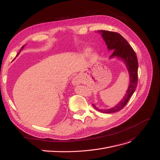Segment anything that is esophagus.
I'll list each match as a JSON object with an SVG mask.
<instances>
[{
    "label": "esophagus",
    "mask_w": 160,
    "mask_h": 160,
    "mask_svg": "<svg viewBox=\"0 0 160 160\" xmlns=\"http://www.w3.org/2000/svg\"><path fill=\"white\" fill-rule=\"evenodd\" d=\"M72 84L73 85L76 86V85L80 84L81 80H80V78H79L78 76H75L74 78L72 79Z\"/></svg>",
    "instance_id": "34e87169"
}]
</instances>
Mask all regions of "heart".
<instances>
[{
  "instance_id": "obj_1",
  "label": "heart",
  "mask_w": 160,
  "mask_h": 160,
  "mask_svg": "<svg viewBox=\"0 0 160 160\" xmlns=\"http://www.w3.org/2000/svg\"><path fill=\"white\" fill-rule=\"evenodd\" d=\"M90 52H91V50H90V48H88V49H86V50L84 51V54H85L86 56L88 55V54L90 53ZM93 57H94V59H97V58H98V54H94L93 55Z\"/></svg>"
}]
</instances>
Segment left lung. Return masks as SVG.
I'll return each instance as SVG.
<instances>
[{
  "instance_id": "obj_1",
  "label": "left lung",
  "mask_w": 160,
  "mask_h": 160,
  "mask_svg": "<svg viewBox=\"0 0 160 160\" xmlns=\"http://www.w3.org/2000/svg\"><path fill=\"white\" fill-rule=\"evenodd\" d=\"M105 41L108 50H113V53L110 58L116 57L122 59L127 67L130 75V84L126 94L123 99L118 104L110 109L100 110L98 109L94 104H92L96 110L106 114H111L119 112L123 109L131 96L135 92L138 84V62L136 54L128 41L119 33L107 30H98Z\"/></svg>"
}]
</instances>
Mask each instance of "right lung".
I'll return each instance as SVG.
<instances>
[{
	"mask_svg": "<svg viewBox=\"0 0 160 160\" xmlns=\"http://www.w3.org/2000/svg\"><path fill=\"white\" fill-rule=\"evenodd\" d=\"M24 46H22V48H21V49H20V51H19V52H18V54H17V55H18V54H19V53H20V51H21V50H22V49H23V48H24Z\"/></svg>",
	"mask_w": 160,
	"mask_h": 160,
	"instance_id": "right-lung-1",
	"label": "right lung"
}]
</instances>
